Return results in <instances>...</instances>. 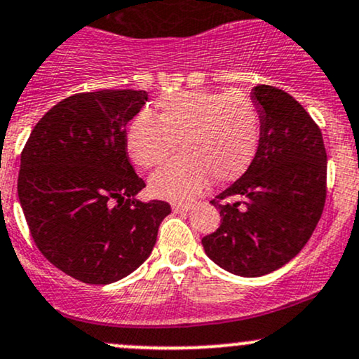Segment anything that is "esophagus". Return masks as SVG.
Masks as SVG:
<instances>
[{
  "mask_svg": "<svg viewBox=\"0 0 359 359\" xmlns=\"http://www.w3.org/2000/svg\"><path fill=\"white\" fill-rule=\"evenodd\" d=\"M192 206H194L192 203H175V204H172V211L173 212H187L192 210Z\"/></svg>",
  "mask_w": 359,
  "mask_h": 359,
  "instance_id": "1",
  "label": "esophagus"
}]
</instances>
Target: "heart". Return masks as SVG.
<instances>
[{"mask_svg":"<svg viewBox=\"0 0 359 359\" xmlns=\"http://www.w3.org/2000/svg\"><path fill=\"white\" fill-rule=\"evenodd\" d=\"M158 117L141 110L126 131V148L136 165L163 163L177 148L179 156L155 172L149 191L161 199L184 201L215 184L235 180L249 168L261 137V114L242 93L191 90L161 97Z\"/></svg>","mask_w":359,"mask_h":359,"instance_id":"obj_1","label":"heart"}]
</instances>
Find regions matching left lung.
Masks as SVG:
<instances>
[{"label": "left lung", "mask_w": 359, "mask_h": 359, "mask_svg": "<svg viewBox=\"0 0 359 359\" xmlns=\"http://www.w3.org/2000/svg\"><path fill=\"white\" fill-rule=\"evenodd\" d=\"M261 114L257 153L245 173L211 201L222 223L204 252L231 274L259 278L297 257L325 204L327 153L322 133L290 93L252 88Z\"/></svg>", "instance_id": "8db88e82"}]
</instances>
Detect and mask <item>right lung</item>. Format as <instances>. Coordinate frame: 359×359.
<instances>
[{
	"mask_svg": "<svg viewBox=\"0 0 359 359\" xmlns=\"http://www.w3.org/2000/svg\"><path fill=\"white\" fill-rule=\"evenodd\" d=\"M144 90L78 93L37 122L20 156L18 199L42 255L88 285H110L151 254L165 201L143 203L144 187L126 148V124Z\"/></svg>",
	"mask_w": 359,
	"mask_h": 359,
	"instance_id": "right-lung-1",
	"label": "right lung"
}]
</instances>
